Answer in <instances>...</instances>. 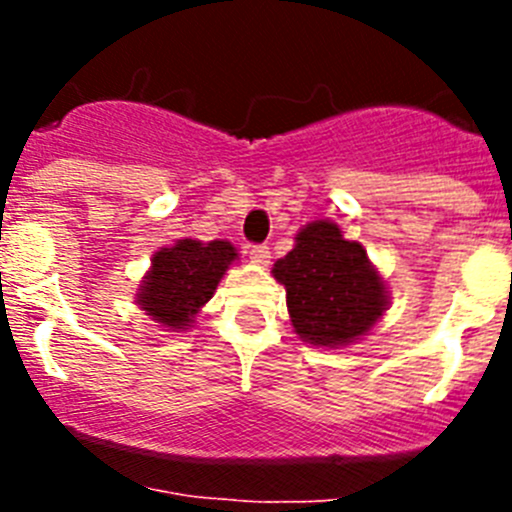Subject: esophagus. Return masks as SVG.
Returning a JSON list of instances; mask_svg holds the SVG:
<instances>
[{"instance_id":"34e87169","label":"esophagus","mask_w":512,"mask_h":512,"mask_svg":"<svg viewBox=\"0 0 512 512\" xmlns=\"http://www.w3.org/2000/svg\"><path fill=\"white\" fill-rule=\"evenodd\" d=\"M248 259H251L253 264L266 266V264H269V259H271L269 246H264V243H256V246H248Z\"/></svg>"}]
</instances>
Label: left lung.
Segmentation results:
<instances>
[{"instance_id":"obj_1","label":"left lung","mask_w":512,"mask_h":512,"mask_svg":"<svg viewBox=\"0 0 512 512\" xmlns=\"http://www.w3.org/2000/svg\"><path fill=\"white\" fill-rule=\"evenodd\" d=\"M287 289L289 318L297 336L315 346H343L369 333L387 310L384 282L366 251L346 241L328 220L297 233L295 248L274 264Z\"/></svg>"}]
</instances>
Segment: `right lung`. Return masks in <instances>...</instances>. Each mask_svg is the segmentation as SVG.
Segmentation results:
<instances>
[{
	"instance_id": "add662e5",
	"label": "right lung",
	"mask_w": 512,
	"mask_h": 512,
	"mask_svg": "<svg viewBox=\"0 0 512 512\" xmlns=\"http://www.w3.org/2000/svg\"><path fill=\"white\" fill-rule=\"evenodd\" d=\"M238 253L228 241L200 243L184 238L153 256L138 305L171 330L187 328L202 305L215 295L217 282Z\"/></svg>"
}]
</instances>
